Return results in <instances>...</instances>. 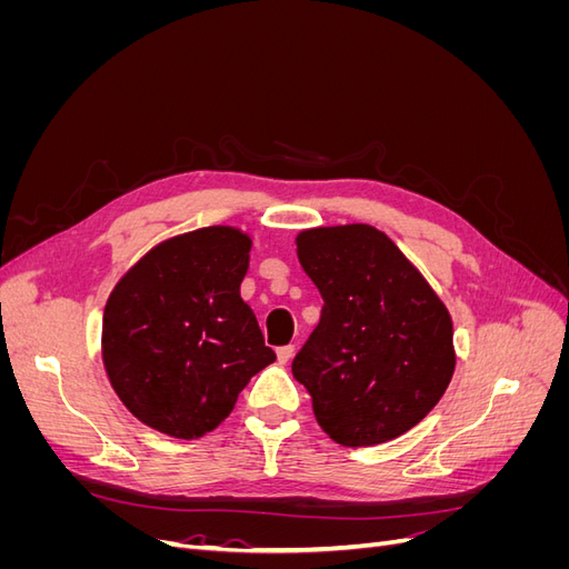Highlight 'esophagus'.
Wrapping results in <instances>:
<instances>
[{"mask_svg":"<svg viewBox=\"0 0 569 569\" xmlns=\"http://www.w3.org/2000/svg\"><path fill=\"white\" fill-rule=\"evenodd\" d=\"M295 343H287V347H280L278 349V360L280 363H287V360H291V356H295Z\"/></svg>","mask_w":569,"mask_h":569,"instance_id":"34e87169","label":"esophagus"}]
</instances>
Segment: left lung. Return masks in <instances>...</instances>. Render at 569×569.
Wrapping results in <instances>:
<instances>
[{
	"mask_svg": "<svg viewBox=\"0 0 569 569\" xmlns=\"http://www.w3.org/2000/svg\"><path fill=\"white\" fill-rule=\"evenodd\" d=\"M297 247L325 301L291 363L318 425L341 446L401 437L439 403L453 377L449 311L372 226L306 230Z\"/></svg>",
	"mask_w": 569,
	"mask_h": 569,
	"instance_id": "left-lung-1",
	"label": "left lung"
}]
</instances>
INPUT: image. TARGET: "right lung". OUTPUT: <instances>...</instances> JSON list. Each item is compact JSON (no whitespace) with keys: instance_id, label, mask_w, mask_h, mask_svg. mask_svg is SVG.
<instances>
[{"instance_id":"right-lung-1","label":"right lung","mask_w":569,"mask_h":569,"mask_svg":"<svg viewBox=\"0 0 569 569\" xmlns=\"http://www.w3.org/2000/svg\"><path fill=\"white\" fill-rule=\"evenodd\" d=\"M249 249L234 228H203L151 249L111 291L101 353L137 420L178 439L203 437L274 360L239 297Z\"/></svg>"}]
</instances>
